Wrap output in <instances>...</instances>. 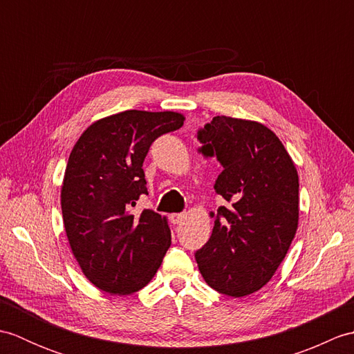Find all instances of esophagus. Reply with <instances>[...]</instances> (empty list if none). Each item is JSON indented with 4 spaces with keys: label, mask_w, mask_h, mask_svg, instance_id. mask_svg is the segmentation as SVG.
I'll use <instances>...</instances> for the list:
<instances>
[{
    "label": "esophagus",
    "mask_w": 354,
    "mask_h": 354,
    "mask_svg": "<svg viewBox=\"0 0 354 354\" xmlns=\"http://www.w3.org/2000/svg\"><path fill=\"white\" fill-rule=\"evenodd\" d=\"M184 219H185V214L184 213H176V214H171L170 216V222L175 223V225L181 223Z\"/></svg>",
    "instance_id": "1"
}]
</instances>
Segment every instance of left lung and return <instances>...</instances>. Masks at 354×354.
I'll list each match as a JSON object with an SVG mask.
<instances>
[{
    "label": "left lung",
    "mask_w": 354,
    "mask_h": 354,
    "mask_svg": "<svg viewBox=\"0 0 354 354\" xmlns=\"http://www.w3.org/2000/svg\"><path fill=\"white\" fill-rule=\"evenodd\" d=\"M196 137L198 152L222 165L214 190L228 204L194 257L209 288L250 295L272 278L295 237L297 169L277 135L257 122L217 115Z\"/></svg>",
    "instance_id": "left-lung-1"
}]
</instances>
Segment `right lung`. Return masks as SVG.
<instances>
[{
  "label": "right lung",
  "mask_w": 354,
  "mask_h": 354,
  "mask_svg": "<svg viewBox=\"0 0 354 354\" xmlns=\"http://www.w3.org/2000/svg\"><path fill=\"white\" fill-rule=\"evenodd\" d=\"M183 124L178 112L124 111L89 126L73 147L61 192L64 225L95 288L129 295L161 266L171 240L167 219L132 207L147 194L142 162L152 142Z\"/></svg>",
  "instance_id": "right-lung-1"
}]
</instances>
